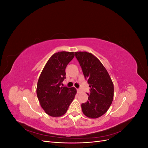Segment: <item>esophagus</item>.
<instances>
[{
    "label": "esophagus",
    "instance_id": "esophagus-1",
    "mask_svg": "<svg viewBox=\"0 0 148 148\" xmlns=\"http://www.w3.org/2000/svg\"><path fill=\"white\" fill-rule=\"evenodd\" d=\"M77 92H78V93H80L82 92V91H81V89H77Z\"/></svg>",
    "mask_w": 148,
    "mask_h": 148
}]
</instances>
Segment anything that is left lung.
Instances as JSON below:
<instances>
[{
  "mask_svg": "<svg viewBox=\"0 0 148 148\" xmlns=\"http://www.w3.org/2000/svg\"><path fill=\"white\" fill-rule=\"evenodd\" d=\"M84 77L91 88L88 100L82 104L87 117L97 119L108 110L114 98V84L104 65L92 53L75 52Z\"/></svg>",
  "mask_w": 148,
  "mask_h": 148,
  "instance_id": "obj_1",
  "label": "left lung"
}]
</instances>
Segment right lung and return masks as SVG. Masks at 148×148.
I'll return each mask as SVG.
<instances>
[{
    "label": "right lung",
    "instance_id": "1",
    "mask_svg": "<svg viewBox=\"0 0 148 148\" xmlns=\"http://www.w3.org/2000/svg\"><path fill=\"white\" fill-rule=\"evenodd\" d=\"M74 52H58L48 60L39 78L36 93L45 112L53 117L64 115L77 94L75 88L61 86L65 69L73 59Z\"/></svg>",
    "mask_w": 148,
    "mask_h": 148
}]
</instances>
